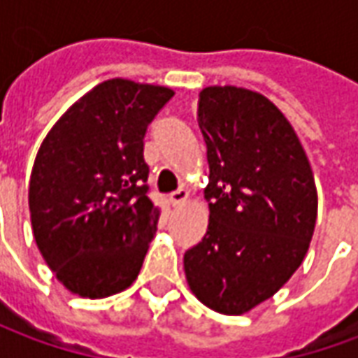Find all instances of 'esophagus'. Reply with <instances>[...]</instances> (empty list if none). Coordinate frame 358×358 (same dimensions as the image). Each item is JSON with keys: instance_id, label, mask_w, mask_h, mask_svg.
<instances>
[{"instance_id": "esophagus-1", "label": "esophagus", "mask_w": 358, "mask_h": 358, "mask_svg": "<svg viewBox=\"0 0 358 358\" xmlns=\"http://www.w3.org/2000/svg\"><path fill=\"white\" fill-rule=\"evenodd\" d=\"M187 197H189V192L187 189H178V192H172L169 195V203H171L172 207H178L184 201H187Z\"/></svg>"}]
</instances>
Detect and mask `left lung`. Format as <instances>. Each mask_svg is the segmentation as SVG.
I'll return each mask as SVG.
<instances>
[{
  "instance_id": "8db88e82",
  "label": "left lung",
  "mask_w": 358,
  "mask_h": 358,
  "mask_svg": "<svg viewBox=\"0 0 358 358\" xmlns=\"http://www.w3.org/2000/svg\"><path fill=\"white\" fill-rule=\"evenodd\" d=\"M207 143L209 228L187 249L195 297L222 315H243L282 287L307 255L316 187L297 134L264 95L236 86L199 94Z\"/></svg>"
}]
</instances>
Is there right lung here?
Returning a JSON list of instances; mask_svg holds the SVG:
<instances>
[{
    "label": "right lung",
    "instance_id": "add662e5",
    "mask_svg": "<svg viewBox=\"0 0 358 358\" xmlns=\"http://www.w3.org/2000/svg\"><path fill=\"white\" fill-rule=\"evenodd\" d=\"M171 88L107 80L45 136L28 187L36 243L61 284L99 299L138 278L161 210L149 199L143 138Z\"/></svg>",
    "mask_w": 358,
    "mask_h": 358
}]
</instances>
